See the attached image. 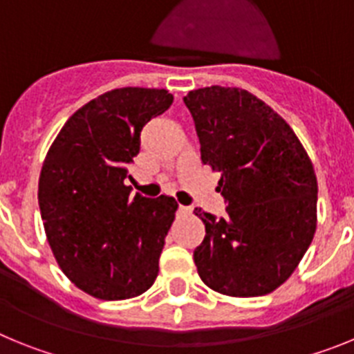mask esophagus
<instances>
[{"instance_id": "obj_1", "label": "esophagus", "mask_w": 354, "mask_h": 354, "mask_svg": "<svg viewBox=\"0 0 354 354\" xmlns=\"http://www.w3.org/2000/svg\"><path fill=\"white\" fill-rule=\"evenodd\" d=\"M193 209L189 205H179V212L180 214H192Z\"/></svg>"}]
</instances>
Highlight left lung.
I'll use <instances>...</instances> for the list:
<instances>
[{
  "label": "left lung",
  "instance_id": "8db88e82",
  "mask_svg": "<svg viewBox=\"0 0 354 354\" xmlns=\"http://www.w3.org/2000/svg\"><path fill=\"white\" fill-rule=\"evenodd\" d=\"M202 162L221 174L227 216L196 207L205 237L193 252L202 282L253 298L273 292L298 268L317 227V177L290 126L243 88L205 86L184 97Z\"/></svg>",
  "mask_w": 354,
  "mask_h": 354
}]
</instances>
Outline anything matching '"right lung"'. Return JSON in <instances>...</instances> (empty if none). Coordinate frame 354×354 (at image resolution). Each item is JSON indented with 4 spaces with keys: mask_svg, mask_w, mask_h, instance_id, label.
Masks as SVG:
<instances>
[{
    "mask_svg": "<svg viewBox=\"0 0 354 354\" xmlns=\"http://www.w3.org/2000/svg\"><path fill=\"white\" fill-rule=\"evenodd\" d=\"M174 102L168 90L126 86L72 115L44 159L39 205L56 262L97 299L140 296L154 283L174 196L145 198L126 186L140 133Z\"/></svg>",
    "mask_w": 354,
    "mask_h": 354,
    "instance_id": "obj_1",
    "label": "right lung"
}]
</instances>
